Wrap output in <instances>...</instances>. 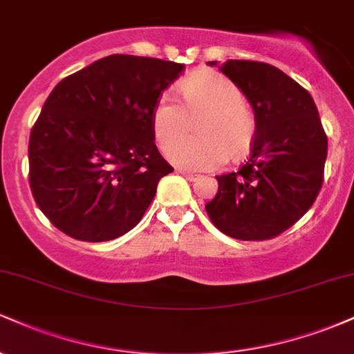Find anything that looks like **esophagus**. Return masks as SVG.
Instances as JSON below:
<instances>
[{"instance_id": "1", "label": "esophagus", "mask_w": 354, "mask_h": 354, "mask_svg": "<svg viewBox=\"0 0 354 354\" xmlns=\"http://www.w3.org/2000/svg\"><path fill=\"white\" fill-rule=\"evenodd\" d=\"M178 173L183 174V176H185L186 180H189V181H196L198 178H200V174H194V173H191V171H186V169H178Z\"/></svg>"}]
</instances>
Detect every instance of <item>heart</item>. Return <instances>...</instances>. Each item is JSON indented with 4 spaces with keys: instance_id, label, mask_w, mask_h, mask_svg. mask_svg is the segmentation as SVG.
I'll return each instance as SVG.
<instances>
[{
    "instance_id": "heart-1",
    "label": "heart",
    "mask_w": 354,
    "mask_h": 354,
    "mask_svg": "<svg viewBox=\"0 0 354 354\" xmlns=\"http://www.w3.org/2000/svg\"><path fill=\"white\" fill-rule=\"evenodd\" d=\"M183 104L169 93L158 98L151 113L153 133L168 151L187 132L191 119L203 116L200 138H189L169 151L173 163L193 171L218 169L250 151L256 136V118L238 84L218 73H198L183 81Z\"/></svg>"
}]
</instances>
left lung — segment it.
<instances>
[{"instance_id":"obj_1","label":"left lung","mask_w":354,"mask_h":354,"mask_svg":"<svg viewBox=\"0 0 354 354\" xmlns=\"http://www.w3.org/2000/svg\"><path fill=\"white\" fill-rule=\"evenodd\" d=\"M219 71L253 106L256 136L250 160L236 173L216 176L218 193L206 203V213L231 238L271 239L293 226L318 196L326 133L310 93L276 66L228 59Z\"/></svg>"}]
</instances>
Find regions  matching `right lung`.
Masks as SVG:
<instances>
[{
	"mask_svg": "<svg viewBox=\"0 0 354 354\" xmlns=\"http://www.w3.org/2000/svg\"><path fill=\"white\" fill-rule=\"evenodd\" d=\"M185 64L111 55L56 84L31 129L30 186L53 225L100 243L133 230L173 171L151 113Z\"/></svg>",
	"mask_w": 354,
	"mask_h": 354,
	"instance_id": "right-lung-1",
	"label": "right lung"
}]
</instances>
